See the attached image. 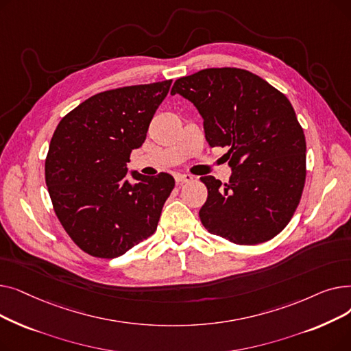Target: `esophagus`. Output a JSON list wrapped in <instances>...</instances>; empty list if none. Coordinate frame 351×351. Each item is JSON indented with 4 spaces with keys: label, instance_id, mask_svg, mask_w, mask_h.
Instances as JSON below:
<instances>
[{
    "label": "esophagus",
    "instance_id": "obj_1",
    "mask_svg": "<svg viewBox=\"0 0 351 351\" xmlns=\"http://www.w3.org/2000/svg\"><path fill=\"white\" fill-rule=\"evenodd\" d=\"M175 179H176V183H188L193 179V176L189 173H176Z\"/></svg>",
    "mask_w": 351,
    "mask_h": 351
}]
</instances>
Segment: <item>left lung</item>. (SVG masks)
Segmentation results:
<instances>
[{"label":"left lung","mask_w":351,"mask_h":351,"mask_svg":"<svg viewBox=\"0 0 351 351\" xmlns=\"http://www.w3.org/2000/svg\"><path fill=\"white\" fill-rule=\"evenodd\" d=\"M171 94L196 106L212 147H229V182L200 178L202 225L236 245L270 241L290 222L306 180V139L290 101L239 68L202 69L176 80Z\"/></svg>","instance_id":"1"}]
</instances>
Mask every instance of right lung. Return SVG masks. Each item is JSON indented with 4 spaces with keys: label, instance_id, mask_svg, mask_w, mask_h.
Returning <instances> with one entry per match:
<instances>
[{
    "label": "right lung",
    "instance_id": "obj_1",
    "mask_svg": "<svg viewBox=\"0 0 351 351\" xmlns=\"http://www.w3.org/2000/svg\"><path fill=\"white\" fill-rule=\"evenodd\" d=\"M172 81L101 92L58 123L45 159V182L65 232L84 252L114 259L156 230L175 179L145 176L126 163L146 139Z\"/></svg>",
    "mask_w": 351,
    "mask_h": 351
}]
</instances>
